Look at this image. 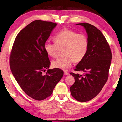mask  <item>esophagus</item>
<instances>
[{"label":"esophagus","mask_w":122,"mask_h":122,"mask_svg":"<svg viewBox=\"0 0 122 122\" xmlns=\"http://www.w3.org/2000/svg\"><path fill=\"white\" fill-rule=\"evenodd\" d=\"M69 75V73L66 72V71H64V76H66V75Z\"/></svg>","instance_id":"1"}]
</instances>
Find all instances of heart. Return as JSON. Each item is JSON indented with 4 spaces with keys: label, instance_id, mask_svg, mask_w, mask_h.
<instances>
[{
    "label": "heart",
    "instance_id": "obj_1",
    "mask_svg": "<svg viewBox=\"0 0 122 122\" xmlns=\"http://www.w3.org/2000/svg\"><path fill=\"white\" fill-rule=\"evenodd\" d=\"M55 42L46 41L44 49L49 56L56 58L60 50H62L63 57L52 61L53 67L66 70L74 62L81 61L86 56L89 47V40L85 34H78L75 30L64 28L54 37Z\"/></svg>",
    "mask_w": 122,
    "mask_h": 122
}]
</instances>
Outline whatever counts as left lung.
<instances>
[{"mask_svg": "<svg viewBox=\"0 0 122 122\" xmlns=\"http://www.w3.org/2000/svg\"><path fill=\"white\" fill-rule=\"evenodd\" d=\"M85 28L89 40L86 56L75 70L83 75L71 72L75 82L70 88L71 95L81 102L89 101L101 91L108 78L112 52L102 33L95 26L87 23H79Z\"/></svg>", "mask_w": 122, "mask_h": 122, "instance_id": "8db88e82", "label": "left lung"}]
</instances>
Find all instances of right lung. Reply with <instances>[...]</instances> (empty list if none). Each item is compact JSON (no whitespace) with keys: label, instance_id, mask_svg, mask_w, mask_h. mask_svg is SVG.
<instances>
[{"label":"right lung","instance_id":"add662e5","mask_svg":"<svg viewBox=\"0 0 122 122\" xmlns=\"http://www.w3.org/2000/svg\"><path fill=\"white\" fill-rule=\"evenodd\" d=\"M56 25L51 21H32L19 32L11 51L9 64L14 77L23 91L37 101L51 96L63 75L60 69H48L50 61L44 49Z\"/></svg>","mask_w":122,"mask_h":122}]
</instances>
